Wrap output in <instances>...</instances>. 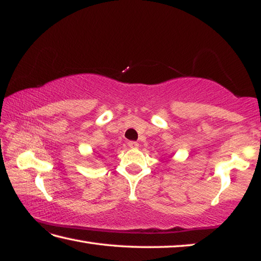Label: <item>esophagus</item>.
Listing matches in <instances>:
<instances>
[{
	"label": "esophagus",
	"instance_id": "esophagus-1",
	"mask_svg": "<svg viewBox=\"0 0 261 261\" xmlns=\"http://www.w3.org/2000/svg\"><path fill=\"white\" fill-rule=\"evenodd\" d=\"M128 146H129L130 148H138L139 143L136 141H129V142H128Z\"/></svg>",
	"mask_w": 261,
	"mask_h": 261
}]
</instances>
